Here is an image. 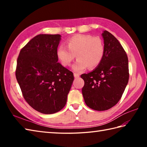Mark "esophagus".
I'll return each mask as SVG.
<instances>
[{"instance_id":"esophagus-1","label":"esophagus","mask_w":147,"mask_h":147,"mask_svg":"<svg viewBox=\"0 0 147 147\" xmlns=\"http://www.w3.org/2000/svg\"><path fill=\"white\" fill-rule=\"evenodd\" d=\"M74 78H78L80 77V75L78 73H74Z\"/></svg>"}]
</instances>
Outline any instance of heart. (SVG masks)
<instances>
[{
    "label": "heart",
    "mask_w": 147,
    "mask_h": 147,
    "mask_svg": "<svg viewBox=\"0 0 147 147\" xmlns=\"http://www.w3.org/2000/svg\"><path fill=\"white\" fill-rule=\"evenodd\" d=\"M68 48L60 45L57 49V56L64 67L69 66L76 57L77 61L72 69L76 73H82L86 67L93 69L100 63L105 52L103 40L99 37L90 35H77L68 39Z\"/></svg>",
    "instance_id": "1"
}]
</instances>
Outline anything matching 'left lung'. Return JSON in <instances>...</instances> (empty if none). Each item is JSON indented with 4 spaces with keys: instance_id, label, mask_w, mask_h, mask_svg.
Here are the masks:
<instances>
[{
    "instance_id": "8db88e82",
    "label": "left lung",
    "mask_w": 147,
    "mask_h": 147,
    "mask_svg": "<svg viewBox=\"0 0 147 147\" xmlns=\"http://www.w3.org/2000/svg\"><path fill=\"white\" fill-rule=\"evenodd\" d=\"M105 52L100 63L93 71L83 74L82 94L85 104L98 111L117 104L129 80L128 59L119 42L107 31L102 34Z\"/></svg>"
}]
</instances>
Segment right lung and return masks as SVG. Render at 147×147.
Returning <instances> with one entry per match:
<instances>
[{
    "mask_svg": "<svg viewBox=\"0 0 147 147\" xmlns=\"http://www.w3.org/2000/svg\"><path fill=\"white\" fill-rule=\"evenodd\" d=\"M60 35L40 34L21 50L16 77L22 94L40 113L54 114L66 104L73 73L58 62Z\"/></svg>",
    "mask_w": 147,
    "mask_h": 147,
    "instance_id": "1",
    "label": "right lung"
}]
</instances>
